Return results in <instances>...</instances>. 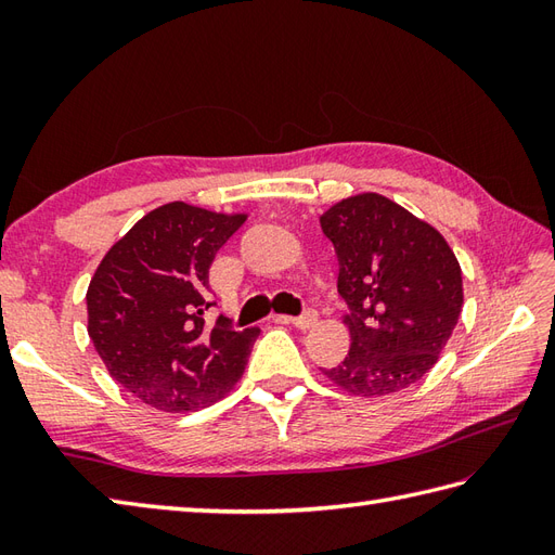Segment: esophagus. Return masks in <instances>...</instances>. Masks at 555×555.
<instances>
[{"instance_id": "1", "label": "esophagus", "mask_w": 555, "mask_h": 555, "mask_svg": "<svg viewBox=\"0 0 555 555\" xmlns=\"http://www.w3.org/2000/svg\"><path fill=\"white\" fill-rule=\"evenodd\" d=\"M276 322L298 326V328H312L317 322H320V317H317L314 310H308V312L300 314V317H284V314H281V317H276Z\"/></svg>"}]
</instances>
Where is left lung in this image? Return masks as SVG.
<instances>
[{"mask_svg":"<svg viewBox=\"0 0 555 555\" xmlns=\"http://www.w3.org/2000/svg\"><path fill=\"white\" fill-rule=\"evenodd\" d=\"M348 302L346 360L324 374L362 398L398 393L427 374L463 312V274L443 235L379 193L320 217Z\"/></svg>","mask_w":555,"mask_h":555,"instance_id":"1","label":"left lung"}]
</instances>
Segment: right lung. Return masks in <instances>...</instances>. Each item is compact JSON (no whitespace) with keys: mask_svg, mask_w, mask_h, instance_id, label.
<instances>
[{"mask_svg":"<svg viewBox=\"0 0 555 555\" xmlns=\"http://www.w3.org/2000/svg\"><path fill=\"white\" fill-rule=\"evenodd\" d=\"M247 215L169 203L116 241L88 286V334L128 393L162 412H195L238 384L259 328L205 324L209 264Z\"/></svg>","mask_w":555,"mask_h":555,"instance_id":"right-lung-1","label":"right lung"}]
</instances>
